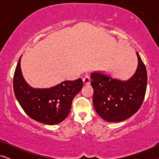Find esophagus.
<instances>
[{
    "instance_id": "esophagus-1",
    "label": "esophagus",
    "mask_w": 159,
    "mask_h": 159,
    "mask_svg": "<svg viewBox=\"0 0 159 159\" xmlns=\"http://www.w3.org/2000/svg\"><path fill=\"white\" fill-rule=\"evenodd\" d=\"M82 82H83V84H90V77H89L88 76H85V77H84L83 79H82Z\"/></svg>"
}]
</instances>
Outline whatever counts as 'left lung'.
Wrapping results in <instances>:
<instances>
[{
	"label": "left lung",
	"instance_id": "left-lung-1",
	"mask_svg": "<svg viewBox=\"0 0 159 159\" xmlns=\"http://www.w3.org/2000/svg\"><path fill=\"white\" fill-rule=\"evenodd\" d=\"M136 55L138 67L129 80L116 79L104 71H93L90 75L93 106L98 114L108 122H119L129 118L144 101L147 71L138 52Z\"/></svg>",
	"mask_w": 159,
	"mask_h": 159
}]
</instances>
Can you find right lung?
Instances as JSON below:
<instances>
[{"instance_id":"right-lung-1","label":"right lung","mask_w":159,"mask_h":159,"mask_svg":"<svg viewBox=\"0 0 159 159\" xmlns=\"http://www.w3.org/2000/svg\"><path fill=\"white\" fill-rule=\"evenodd\" d=\"M21 57L14 75V91L19 105L34 120L45 125L59 124L68 116L74 98L82 90V80L64 81L49 88H34L26 82Z\"/></svg>"}]
</instances>
